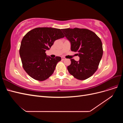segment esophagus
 Wrapping results in <instances>:
<instances>
[{
    "label": "esophagus",
    "mask_w": 123,
    "mask_h": 123,
    "mask_svg": "<svg viewBox=\"0 0 123 123\" xmlns=\"http://www.w3.org/2000/svg\"><path fill=\"white\" fill-rule=\"evenodd\" d=\"M62 61H64V60H65L66 58L64 57H62Z\"/></svg>",
    "instance_id": "obj_1"
}]
</instances>
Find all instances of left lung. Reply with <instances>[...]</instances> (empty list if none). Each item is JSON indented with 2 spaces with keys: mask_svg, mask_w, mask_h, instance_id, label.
<instances>
[{
  "mask_svg": "<svg viewBox=\"0 0 123 123\" xmlns=\"http://www.w3.org/2000/svg\"><path fill=\"white\" fill-rule=\"evenodd\" d=\"M62 31L71 43V50L78 52L80 61L71 59L67 69L70 74L79 80L91 77L98 70L103 56L102 43L93 32L87 29H63Z\"/></svg>",
  "mask_w": 123,
  "mask_h": 123,
  "instance_id": "8db88e82",
  "label": "left lung"
}]
</instances>
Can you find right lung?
<instances>
[{"label":"right lung","mask_w":123,"mask_h":123,"mask_svg":"<svg viewBox=\"0 0 123 123\" xmlns=\"http://www.w3.org/2000/svg\"><path fill=\"white\" fill-rule=\"evenodd\" d=\"M59 29L36 28L28 32L22 39L19 54L25 71L33 79L43 81L52 74L61 57L46 55L56 40L64 37Z\"/></svg>","instance_id":"1"}]
</instances>
